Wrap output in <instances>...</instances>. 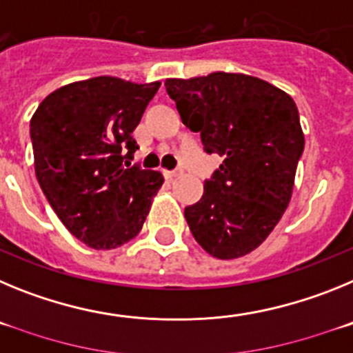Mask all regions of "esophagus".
Segmentation results:
<instances>
[{
    "label": "esophagus",
    "mask_w": 353,
    "mask_h": 353,
    "mask_svg": "<svg viewBox=\"0 0 353 353\" xmlns=\"http://www.w3.org/2000/svg\"><path fill=\"white\" fill-rule=\"evenodd\" d=\"M179 174H182V170H171V171H164V176L166 179H174V176H179Z\"/></svg>",
    "instance_id": "34e87169"
}]
</instances>
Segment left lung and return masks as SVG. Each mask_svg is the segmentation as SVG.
Returning a JSON list of instances; mask_svg holds the SVG:
<instances>
[{
    "label": "left lung",
    "instance_id": "obj_1",
    "mask_svg": "<svg viewBox=\"0 0 353 353\" xmlns=\"http://www.w3.org/2000/svg\"><path fill=\"white\" fill-rule=\"evenodd\" d=\"M183 125L199 132L207 154L224 159L185 221L201 248L221 260L254 251L274 230L292 198L304 152L297 105L267 81L214 72L166 79Z\"/></svg>",
    "mask_w": 353,
    "mask_h": 353
}]
</instances>
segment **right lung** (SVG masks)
<instances>
[{"mask_svg": "<svg viewBox=\"0 0 353 353\" xmlns=\"http://www.w3.org/2000/svg\"><path fill=\"white\" fill-rule=\"evenodd\" d=\"M161 83L92 77L61 86L30 121L35 173L72 235L93 249H114L141 232L162 174L123 168L132 138Z\"/></svg>", "mask_w": 353, "mask_h": 353, "instance_id": "add662e5", "label": "right lung"}]
</instances>
